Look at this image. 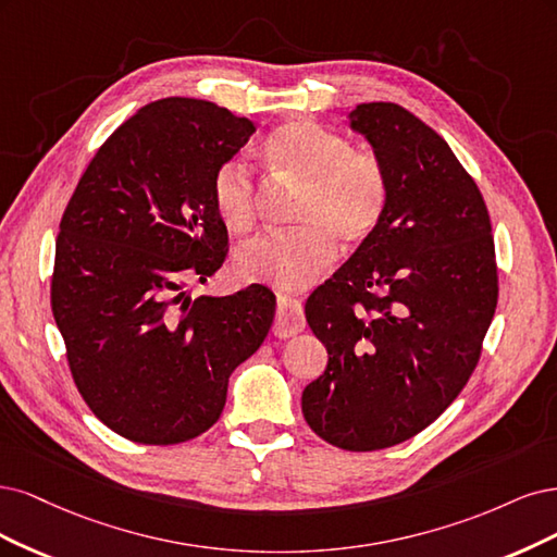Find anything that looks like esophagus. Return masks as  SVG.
Wrapping results in <instances>:
<instances>
[{
    "instance_id": "esophagus-1",
    "label": "esophagus",
    "mask_w": 557,
    "mask_h": 557,
    "mask_svg": "<svg viewBox=\"0 0 557 557\" xmlns=\"http://www.w3.org/2000/svg\"><path fill=\"white\" fill-rule=\"evenodd\" d=\"M305 329V314L302 305L289 296L277 298V312H275V324L273 333L277 337H292Z\"/></svg>"
}]
</instances>
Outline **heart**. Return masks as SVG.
Masks as SVG:
<instances>
[{"mask_svg": "<svg viewBox=\"0 0 557 557\" xmlns=\"http://www.w3.org/2000/svg\"><path fill=\"white\" fill-rule=\"evenodd\" d=\"M265 154L302 185L296 208L300 226L243 245L236 273L298 292L333 261L335 240L354 247L370 238L386 210V173L372 152L351 150L347 138L310 120L282 124L268 138ZM212 203L228 231L245 233L255 226L257 189L243 161H226L214 173Z\"/></svg>", "mask_w": 557, "mask_h": 557, "instance_id": "obj_1", "label": "heart"}]
</instances>
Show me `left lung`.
Here are the masks:
<instances>
[{
    "mask_svg": "<svg viewBox=\"0 0 557 557\" xmlns=\"http://www.w3.org/2000/svg\"><path fill=\"white\" fill-rule=\"evenodd\" d=\"M382 161L388 201L370 238L305 302L329 366L302 417L347 451L421 433L476 368L497 308L491 218L448 143L398 103L347 115Z\"/></svg>",
    "mask_w": 557,
    "mask_h": 557,
    "instance_id": "left-lung-1",
    "label": "left lung"
}]
</instances>
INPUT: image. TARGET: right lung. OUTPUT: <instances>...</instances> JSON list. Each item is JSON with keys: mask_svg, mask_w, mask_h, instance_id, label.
Returning <instances> with one entry per match:
<instances>
[{"mask_svg": "<svg viewBox=\"0 0 557 557\" xmlns=\"http://www.w3.org/2000/svg\"><path fill=\"white\" fill-rule=\"evenodd\" d=\"M257 132L222 106H143L89 161L62 214L52 317L95 417L138 444H177L220 419L228 376L271 331L275 296L185 292L226 259L212 177Z\"/></svg>", "mask_w": 557, "mask_h": 557, "instance_id": "obj_1", "label": "right lung"}]
</instances>
